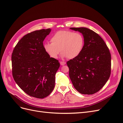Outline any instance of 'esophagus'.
I'll return each instance as SVG.
<instances>
[{"label": "esophagus", "instance_id": "34e87169", "mask_svg": "<svg viewBox=\"0 0 123 123\" xmlns=\"http://www.w3.org/2000/svg\"><path fill=\"white\" fill-rule=\"evenodd\" d=\"M60 64L62 66H63V65H65L66 64V62H60Z\"/></svg>", "mask_w": 123, "mask_h": 123}]
</instances>
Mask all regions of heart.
I'll return each instance as SVG.
<instances>
[{
	"label": "heart",
	"instance_id": "1",
	"mask_svg": "<svg viewBox=\"0 0 123 123\" xmlns=\"http://www.w3.org/2000/svg\"><path fill=\"white\" fill-rule=\"evenodd\" d=\"M51 40L52 43H46L43 46L46 52L53 58H57L61 51L62 57L75 58L82 52L85 43L82 34L70 31L57 32Z\"/></svg>",
	"mask_w": 123,
	"mask_h": 123
}]
</instances>
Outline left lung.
Masks as SVG:
<instances>
[{
  "instance_id": "1",
  "label": "left lung",
  "mask_w": 123,
  "mask_h": 123,
  "mask_svg": "<svg viewBox=\"0 0 123 123\" xmlns=\"http://www.w3.org/2000/svg\"><path fill=\"white\" fill-rule=\"evenodd\" d=\"M83 34V50L77 57L67 62L74 87L81 94H93L101 89L111 73V54L104 40L87 28H70Z\"/></svg>"
}]
</instances>
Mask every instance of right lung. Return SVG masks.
I'll return each mask as SVG.
<instances>
[{"label":"right lung","instance_id":"1","mask_svg":"<svg viewBox=\"0 0 123 123\" xmlns=\"http://www.w3.org/2000/svg\"><path fill=\"white\" fill-rule=\"evenodd\" d=\"M51 29H42L25 35L12 54V75L22 90L32 97L43 98L52 92L60 64L50 57L43 42Z\"/></svg>","mask_w":123,"mask_h":123}]
</instances>
